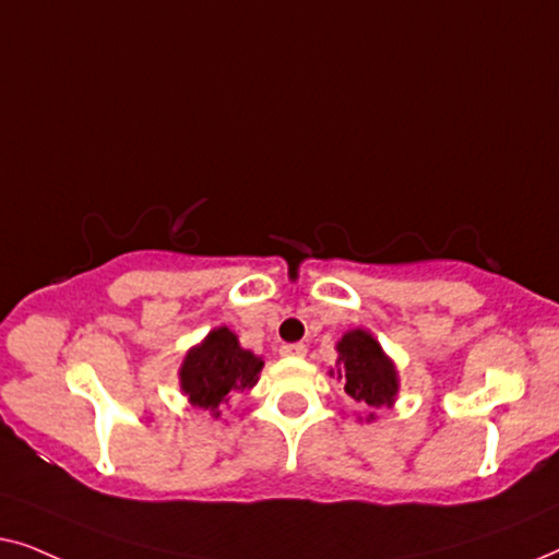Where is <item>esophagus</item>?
<instances>
[{
  "label": "esophagus",
  "mask_w": 559,
  "mask_h": 559,
  "mask_svg": "<svg viewBox=\"0 0 559 559\" xmlns=\"http://www.w3.org/2000/svg\"><path fill=\"white\" fill-rule=\"evenodd\" d=\"M282 356H305L308 354V346L305 343H285V346L280 348Z\"/></svg>",
  "instance_id": "esophagus-1"
}]
</instances>
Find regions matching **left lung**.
<instances>
[{"label":"left lung","mask_w":559,"mask_h":559,"mask_svg":"<svg viewBox=\"0 0 559 559\" xmlns=\"http://www.w3.org/2000/svg\"><path fill=\"white\" fill-rule=\"evenodd\" d=\"M331 377L343 381L348 396L356 402L369 404L371 409L389 407L396 394V371L394 364L384 356V350L371 333L350 331L338 343V361Z\"/></svg>","instance_id":"left-lung-1"}]
</instances>
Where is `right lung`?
I'll use <instances>...</instances> for the list:
<instances>
[{
    "label": "right lung",
    "mask_w": 559,
    "mask_h": 559,
    "mask_svg": "<svg viewBox=\"0 0 559 559\" xmlns=\"http://www.w3.org/2000/svg\"><path fill=\"white\" fill-rule=\"evenodd\" d=\"M264 361L243 350L228 328H216L201 346L190 350L180 369V386L195 407L211 409L228 402V394H241L257 384Z\"/></svg>",
    "instance_id": "right-lung-1"
}]
</instances>
